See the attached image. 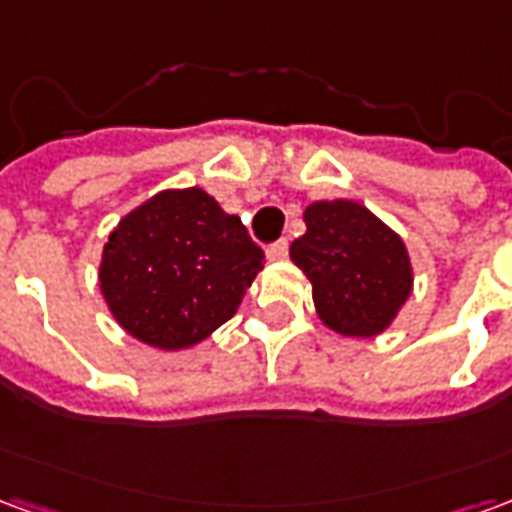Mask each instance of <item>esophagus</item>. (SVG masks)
Segmentation results:
<instances>
[{"instance_id": "esophagus-1", "label": "esophagus", "mask_w": 512, "mask_h": 512, "mask_svg": "<svg viewBox=\"0 0 512 512\" xmlns=\"http://www.w3.org/2000/svg\"><path fill=\"white\" fill-rule=\"evenodd\" d=\"M266 257L268 260H285V257H288V241L282 238V241H277V244H268Z\"/></svg>"}]
</instances>
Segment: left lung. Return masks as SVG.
<instances>
[{"mask_svg": "<svg viewBox=\"0 0 512 512\" xmlns=\"http://www.w3.org/2000/svg\"><path fill=\"white\" fill-rule=\"evenodd\" d=\"M304 222L290 260L312 282L318 318L343 337L389 329L414 285L403 238L354 200L312 202Z\"/></svg>", "mask_w": 512, "mask_h": 512, "instance_id": "8db88e82", "label": "left lung"}]
</instances>
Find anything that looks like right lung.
Segmentation results:
<instances>
[{
	"label": "right lung",
	"instance_id": "1",
	"mask_svg": "<svg viewBox=\"0 0 512 512\" xmlns=\"http://www.w3.org/2000/svg\"><path fill=\"white\" fill-rule=\"evenodd\" d=\"M263 249L208 191L169 189L126 213L101 255V293L139 343L180 351L241 307Z\"/></svg>",
	"mask_w": 512,
	"mask_h": 512
}]
</instances>
